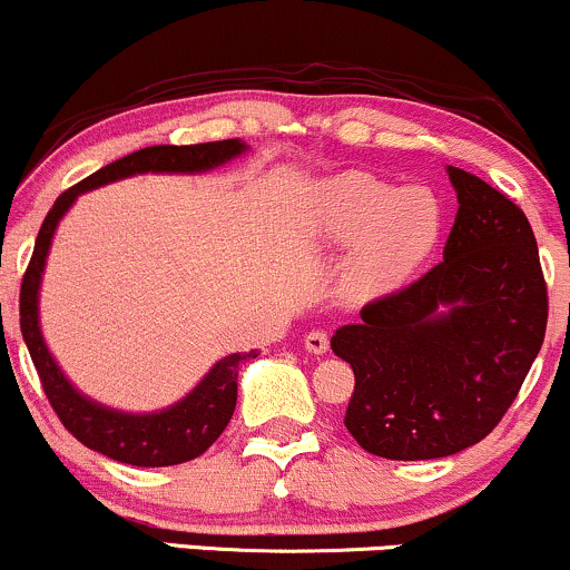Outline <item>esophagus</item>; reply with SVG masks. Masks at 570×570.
Here are the masks:
<instances>
[{
	"label": "esophagus",
	"instance_id": "esophagus-1",
	"mask_svg": "<svg viewBox=\"0 0 570 570\" xmlns=\"http://www.w3.org/2000/svg\"><path fill=\"white\" fill-rule=\"evenodd\" d=\"M305 348L311 353H326L330 351V335L324 330H311L305 335Z\"/></svg>",
	"mask_w": 570,
	"mask_h": 570
}]
</instances>
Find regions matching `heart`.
<instances>
[{
  "label": "heart",
  "instance_id": "b5f03b06",
  "mask_svg": "<svg viewBox=\"0 0 570 570\" xmlns=\"http://www.w3.org/2000/svg\"><path fill=\"white\" fill-rule=\"evenodd\" d=\"M324 238L356 244L351 281L358 292L394 289L429 257L442 233V203L429 187L396 189L370 174H340L316 195Z\"/></svg>",
  "mask_w": 570,
  "mask_h": 570
}]
</instances>
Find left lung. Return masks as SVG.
<instances>
[{"label":"left lung","instance_id":"8db88e82","mask_svg":"<svg viewBox=\"0 0 570 570\" xmlns=\"http://www.w3.org/2000/svg\"><path fill=\"white\" fill-rule=\"evenodd\" d=\"M448 171L458 214L442 263L332 337L356 375L345 429L389 461L485 440L544 343L549 299L531 222L480 176Z\"/></svg>","mask_w":570,"mask_h":570}]
</instances>
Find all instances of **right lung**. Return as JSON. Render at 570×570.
<instances>
[{
	"label": "right lung",
	"mask_w": 570,
	"mask_h": 570,
	"mask_svg": "<svg viewBox=\"0 0 570 570\" xmlns=\"http://www.w3.org/2000/svg\"><path fill=\"white\" fill-rule=\"evenodd\" d=\"M246 149L244 141H206L174 147V144H158V147H144L139 153H130L126 158L98 168L88 179L77 181L67 193H61L53 208L45 217L39 235L35 240L29 267L21 281V332L26 348L31 353L39 383L50 407L56 410L58 421L75 440L96 453L115 458L130 466H176L206 453L219 440L222 431L230 423L235 399H238V370L248 358H257V351L230 353L198 383L193 394L176 402L174 407L153 412V415H128L101 404L90 402L80 391L71 389V383L58 370L53 356L48 353L42 332H39L37 316V292L42 278L45 257H48L50 238H53L58 219L67 214V208L85 189L109 185L115 179H126L134 174H198L217 168L222 163L238 158Z\"/></svg>",
	"instance_id": "right-lung-1"
}]
</instances>
